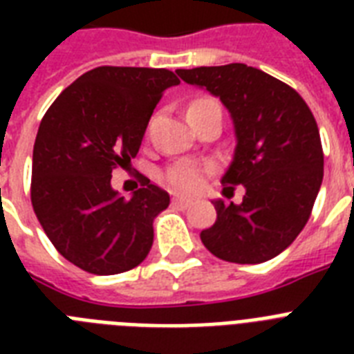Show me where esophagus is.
<instances>
[{"mask_svg":"<svg viewBox=\"0 0 354 354\" xmlns=\"http://www.w3.org/2000/svg\"><path fill=\"white\" fill-rule=\"evenodd\" d=\"M172 205H174V207H180V209H187V207H191V202L183 198H172Z\"/></svg>","mask_w":354,"mask_h":354,"instance_id":"esophagus-1","label":"esophagus"}]
</instances>
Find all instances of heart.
<instances>
[{"label": "heart", "instance_id": "1", "mask_svg": "<svg viewBox=\"0 0 354 354\" xmlns=\"http://www.w3.org/2000/svg\"><path fill=\"white\" fill-rule=\"evenodd\" d=\"M189 110H218V112H222L221 102L213 97H200V99L191 102ZM205 174H207V167L194 165V163H180V165H174L167 171L165 180L178 193L196 194L204 187Z\"/></svg>", "mask_w": 354, "mask_h": 354}]
</instances>
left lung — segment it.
<instances>
[{"instance_id": "obj_1", "label": "left lung", "mask_w": 354, "mask_h": 354, "mask_svg": "<svg viewBox=\"0 0 354 354\" xmlns=\"http://www.w3.org/2000/svg\"><path fill=\"white\" fill-rule=\"evenodd\" d=\"M187 84L221 97L236 147L224 193L244 185L242 204L215 200L216 222L200 233L215 257L264 263L296 241L324 180V149L310 108L294 88L246 64L178 69Z\"/></svg>"}]
</instances>
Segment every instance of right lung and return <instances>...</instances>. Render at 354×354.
<instances>
[{
  "mask_svg": "<svg viewBox=\"0 0 354 354\" xmlns=\"http://www.w3.org/2000/svg\"><path fill=\"white\" fill-rule=\"evenodd\" d=\"M169 69L101 66L55 99L36 133L30 202L58 253L95 275L122 274L149 255L154 218L169 194L149 178L132 198L112 189V171L136 158Z\"/></svg>",
  "mask_w": 354,
  "mask_h": 354,
  "instance_id": "add662e5",
  "label": "right lung"
}]
</instances>
